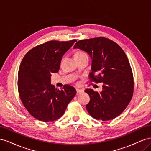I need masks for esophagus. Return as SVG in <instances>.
Masks as SVG:
<instances>
[{"instance_id":"obj_1","label":"esophagus","mask_w":151,"mask_h":151,"mask_svg":"<svg viewBox=\"0 0 151 151\" xmlns=\"http://www.w3.org/2000/svg\"><path fill=\"white\" fill-rule=\"evenodd\" d=\"M76 92H77V93H78V94L82 93L84 92V90H83V89H76Z\"/></svg>"}]
</instances>
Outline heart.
<instances>
[{"instance_id":"1","label":"heart","mask_w":151,"mask_h":151,"mask_svg":"<svg viewBox=\"0 0 151 151\" xmlns=\"http://www.w3.org/2000/svg\"><path fill=\"white\" fill-rule=\"evenodd\" d=\"M84 54H86V53H84V52L83 51H80V50H79V51H77L75 54H74V56H77V55H84Z\"/></svg>"}]
</instances>
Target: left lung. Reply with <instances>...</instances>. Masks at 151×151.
Returning a JSON list of instances; mask_svg holds the SVG:
<instances>
[{
  "label": "left lung",
  "mask_w": 151,
  "mask_h": 151,
  "mask_svg": "<svg viewBox=\"0 0 151 151\" xmlns=\"http://www.w3.org/2000/svg\"><path fill=\"white\" fill-rule=\"evenodd\" d=\"M88 53L92 59L90 82L103 83V91L87 89L90 97L87 111L96 120L113 119L125 110L134 93L132 68L125 53L116 43L104 37L79 40L74 47Z\"/></svg>",
  "instance_id": "1"
}]
</instances>
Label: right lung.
<instances>
[{"label": "right lung", "instance_id": "right-lung-1", "mask_svg": "<svg viewBox=\"0 0 151 151\" xmlns=\"http://www.w3.org/2000/svg\"><path fill=\"white\" fill-rule=\"evenodd\" d=\"M76 40L48 41L27 53L21 63L18 92L24 106L36 119L53 122L60 118L76 94L74 87L61 90L51 84V74L59 70L62 57Z\"/></svg>", "mask_w": 151, "mask_h": 151}]
</instances>
